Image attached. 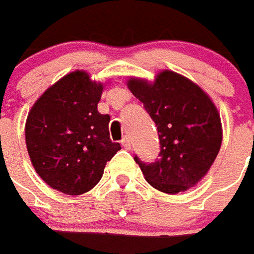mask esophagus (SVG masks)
I'll list each match as a JSON object with an SVG mask.
<instances>
[{"label": "esophagus", "mask_w": 254, "mask_h": 254, "mask_svg": "<svg viewBox=\"0 0 254 254\" xmlns=\"http://www.w3.org/2000/svg\"><path fill=\"white\" fill-rule=\"evenodd\" d=\"M121 143H122V145H124V147L127 148V150H130V139H129L127 136H125V137L122 139Z\"/></svg>", "instance_id": "1"}]
</instances>
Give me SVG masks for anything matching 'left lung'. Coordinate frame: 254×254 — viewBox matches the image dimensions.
Returning <instances> with one entry per match:
<instances>
[{
	"mask_svg": "<svg viewBox=\"0 0 254 254\" xmlns=\"http://www.w3.org/2000/svg\"><path fill=\"white\" fill-rule=\"evenodd\" d=\"M127 88L155 122L159 159L151 164L134 157L144 179L166 194L183 192L207 173L220 151L221 121L206 93L177 72L164 70L155 81L130 78Z\"/></svg>",
	"mask_w": 254,
	"mask_h": 254,
	"instance_id": "left-lung-1",
	"label": "left lung"
}]
</instances>
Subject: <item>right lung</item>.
<instances>
[{
	"mask_svg": "<svg viewBox=\"0 0 254 254\" xmlns=\"http://www.w3.org/2000/svg\"><path fill=\"white\" fill-rule=\"evenodd\" d=\"M103 84L72 71L48 88L26 121L31 164L49 187L81 195L100 182L106 164L121 150L109 132V114L97 111Z\"/></svg>",
	"mask_w": 254,
	"mask_h": 254,
	"instance_id": "add662e5",
	"label": "right lung"
}]
</instances>
